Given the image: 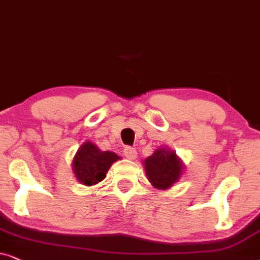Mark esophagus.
<instances>
[{
    "instance_id": "34e87169",
    "label": "esophagus",
    "mask_w": 260,
    "mask_h": 260,
    "mask_svg": "<svg viewBox=\"0 0 260 260\" xmlns=\"http://www.w3.org/2000/svg\"><path fill=\"white\" fill-rule=\"evenodd\" d=\"M123 153H124V155H126V158L131 159V160H134V159L138 157L137 150H136V148H133V147H126V148H124Z\"/></svg>"
}]
</instances>
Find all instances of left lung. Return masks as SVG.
<instances>
[{
    "label": "left lung",
    "mask_w": 260,
    "mask_h": 260,
    "mask_svg": "<svg viewBox=\"0 0 260 260\" xmlns=\"http://www.w3.org/2000/svg\"><path fill=\"white\" fill-rule=\"evenodd\" d=\"M148 181L154 188L166 190L178 181L183 172V162L176 152L166 147L158 148L144 160Z\"/></svg>",
    "instance_id": "obj_1"
}]
</instances>
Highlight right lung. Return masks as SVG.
Returning <instances> with one entry per match:
<instances>
[{"mask_svg": "<svg viewBox=\"0 0 260 260\" xmlns=\"http://www.w3.org/2000/svg\"><path fill=\"white\" fill-rule=\"evenodd\" d=\"M120 159L110 151H101L95 144L86 141L78 148L72 160L76 178L84 185H95L106 178L113 162Z\"/></svg>", "mask_w": 260, "mask_h": 260, "instance_id": "add662e5", "label": "right lung"}]
</instances>
